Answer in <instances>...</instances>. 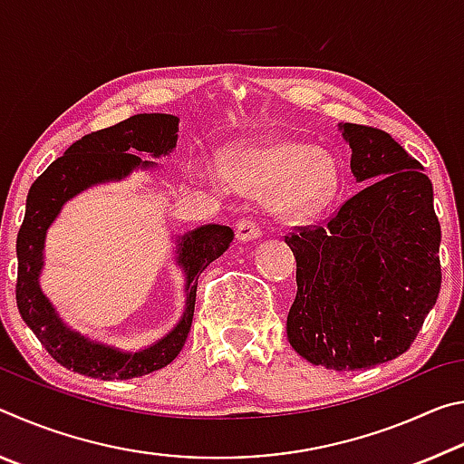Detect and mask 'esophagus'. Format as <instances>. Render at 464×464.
Wrapping results in <instances>:
<instances>
[{"label": "esophagus", "instance_id": "1", "mask_svg": "<svg viewBox=\"0 0 464 464\" xmlns=\"http://www.w3.org/2000/svg\"><path fill=\"white\" fill-rule=\"evenodd\" d=\"M235 231H237V237L239 241H254L262 235V229L260 225H257V221L254 217H243L237 221V225H235Z\"/></svg>", "mask_w": 464, "mask_h": 464}]
</instances>
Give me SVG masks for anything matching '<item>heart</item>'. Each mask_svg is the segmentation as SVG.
Instances as JSON below:
<instances>
[{"instance_id": "obj_1", "label": "heart", "mask_w": 464, "mask_h": 464, "mask_svg": "<svg viewBox=\"0 0 464 464\" xmlns=\"http://www.w3.org/2000/svg\"><path fill=\"white\" fill-rule=\"evenodd\" d=\"M231 184L266 196L278 217H303L321 207L337 184L332 157L295 139L266 140L235 151L229 160Z\"/></svg>"}]
</instances>
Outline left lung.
<instances>
[{
	"instance_id": "8db88e82",
	"label": "left lung",
	"mask_w": 464,
	"mask_h": 464,
	"mask_svg": "<svg viewBox=\"0 0 464 464\" xmlns=\"http://www.w3.org/2000/svg\"><path fill=\"white\" fill-rule=\"evenodd\" d=\"M356 182L325 227L286 237L296 298L286 335L329 371H366L410 350L440 293V223L418 160L389 132L340 122Z\"/></svg>"
}]
</instances>
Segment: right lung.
I'll return each mask as SVG.
<instances>
[{
    "label": "right lung",
    "instance_id": "1",
    "mask_svg": "<svg viewBox=\"0 0 464 464\" xmlns=\"http://www.w3.org/2000/svg\"><path fill=\"white\" fill-rule=\"evenodd\" d=\"M179 119L174 114H137L114 127L82 137L36 178L26 198L24 223L20 227L18 285L15 301L24 324L33 329L46 352L69 371L102 381H127L168 366L190 332L200 272L229 249L233 229L227 225H200L176 239V264L186 276V307L182 317L161 340L140 350H121L92 340L69 327L41 288L46 231L61 208L92 186L121 182L137 169H155V161L176 149Z\"/></svg>",
    "mask_w": 464,
    "mask_h": 464
}]
</instances>
